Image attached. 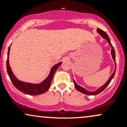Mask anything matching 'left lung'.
<instances>
[{
  "mask_svg": "<svg viewBox=\"0 0 127 127\" xmlns=\"http://www.w3.org/2000/svg\"><path fill=\"white\" fill-rule=\"evenodd\" d=\"M97 32H98L99 34H100V36H101L103 39H106V40L107 41V42H108L109 44L110 45V46H111V48H112L111 54H112V58H113V60H114V62L115 63V71L113 72V73H112V75L110 76V77L109 78L108 81L106 82V84H104V85H103V86H102V87H100V88H98L97 90H95V91H87V90H85V89L84 88H83V87H81V86L78 85V84L76 83L75 80L73 79V82H74V85H75V88L77 90H78V91L81 92V93H84V94H87V95H97V94H98L99 93H100L101 92L103 91V90H104V89H105L106 87H107V85H108L109 84H110V82H111L112 79L113 78V77H114V75L115 74V72H116V60H115V49H114V48H113V46H112L111 42H110L109 37L108 36V35L106 34V33L105 32L103 31V30H101L100 29H97Z\"/></svg>",
  "mask_w": 127,
  "mask_h": 127,
  "instance_id": "obj_1",
  "label": "left lung"
}]
</instances>
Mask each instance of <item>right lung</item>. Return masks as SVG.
I'll use <instances>...</instances> for the list:
<instances>
[{"mask_svg":"<svg viewBox=\"0 0 127 127\" xmlns=\"http://www.w3.org/2000/svg\"><path fill=\"white\" fill-rule=\"evenodd\" d=\"M11 45L9 46L8 48V58H7L6 62V69L10 79H11V82H12L14 87L22 93L30 95H37L46 93L49 90V88H50L54 74L56 72L58 67L62 64V62H60L57 64L54 65L51 69L48 76L45 79L43 82L40 83V84H32V83L22 82V81L18 80V79L16 78L15 76L14 75L12 71L11 70L9 63V55Z\"/></svg>","mask_w":127,"mask_h":127,"instance_id":"obj_1","label":"right lung"}]
</instances>
